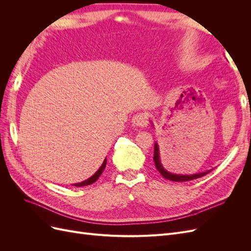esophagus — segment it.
Returning <instances> with one entry per match:
<instances>
[{"label": "esophagus", "mask_w": 251, "mask_h": 251, "mask_svg": "<svg viewBox=\"0 0 251 251\" xmlns=\"http://www.w3.org/2000/svg\"><path fill=\"white\" fill-rule=\"evenodd\" d=\"M132 123L136 126H146L148 125V116L146 113H137L132 118Z\"/></svg>", "instance_id": "esophagus-1"}]
</instances>
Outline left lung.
Segmentation results:
<instances>
[{"mask_svg": "<svg viewBox=\"0 0 251 251\" xmlns=\"http://www.w3.org/2000/svg\"><path fill=\"white\" fill-rule=\"evenodd\" d=\"M154 162H155V166H156L157 171L160 173L165 179L171 180V181H175V182H183V181L185 182V181L195 180V179L201 178V177L205 176V175H207L208 173L211 172V171H207V172L195 174V175H177V174L169 173L162 166V163L160 161V156H159V148H158L157 143H155V147H154Z\"/></svg>", "mask_w": 251, "mask_h": 251, "instance_id": "left-lung-1", "label": "left lung"}]
</instances>
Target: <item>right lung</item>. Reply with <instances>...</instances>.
Returning <instances> with one entry per match:
<instances>
[{
  "mask_svg": "<svg viewBox=\"0 0 251 251\" xmlns=\"http://www.w3.org/2000/svg\"><path fill=\"white\" fill-rule=\"evenodd\" d=\"M105 164H107V159H104V161H103L102 165L100 168V170H98V171L93 175L92 177L89 178V179L86 180V181L80 182V183H76V184H74V185H75V186H87V185H89V184L94 183V182L97 181V179L100 178V176L102 174V171H103L104 168H105Z\"/></svg>",
  "mask_w": 251,
  "mask_h": 251,
  "instance_id": "right-lung-1",
  "label": "right lung"
}]
</instances>
